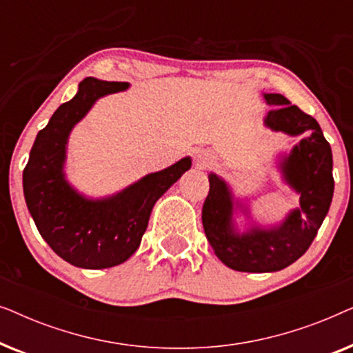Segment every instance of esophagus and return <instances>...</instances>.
Instances as JSON below:
<instances>
[{
  "mask_svg": "<svg viewBox=\"0 0 353 353\" xmlns=\"http://www.w3.org/2000/svg\"><path fill=\"white\" fill-rule=\"evenodd\" d=\"M196 162L201 168L210 165V163L214 162V154L207 151V149H201V151L196 152Z\"/></svg>",
  "mask_w": 353,
  "mask_h": 353,
  "instance_id": "34e87169",
  "label": "esophagus"
}]
</instances>
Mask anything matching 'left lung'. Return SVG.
Wrapping results in <instances>:
<instances>
[{
  "label": "left lung",
  "instance_id": "obj_1",
  "mask_svg": "<svg viewBox=\"0 0 353 353\" xmlns=\"http://www.w3.org/2000/svg\"><path fill=\"white\" fill-rule=\"evenodd\" d=\"M273 105L263 125L272 132L303 138L291 151L276 152L273 167L299 196L294 207L274 223L254 219L248 197H238L230 183L210 172L209 196L202 207V225L210 248L221 263L236 272L272 273L301 259L330 210L334 178L332 152L320 125L312 115L292 105L283 94L263 93Z\"/></svg>",
  "mask_w": 353,
  "mask_h": 353
}]
</instances>
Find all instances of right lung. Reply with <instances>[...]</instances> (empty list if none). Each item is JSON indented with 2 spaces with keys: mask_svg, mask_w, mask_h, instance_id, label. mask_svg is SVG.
I'll return each instance as SVG.
<instances>
[{
  "mask_svg": "<svg viewBox=\"0 0 353 353\" xmlns=\"http://www.w3.org/2000/svg\"><path fill=\"white\" fill-rule=\"evenodd\" d=\"M128 88L127 81L81 80L74 98L61 104L38 132L23 168V196L41 238L74 267L101 270L127 262L141 244L156 202L191 168L186 156L101 197L86 196L69 181L65 163L72 130L101 98Z\"/></svg>",
  "mask_w": 353,
  "mask_h": 353,
  "instance_id": "obj_1",
  "label": "right lung"
}]
</instances>
